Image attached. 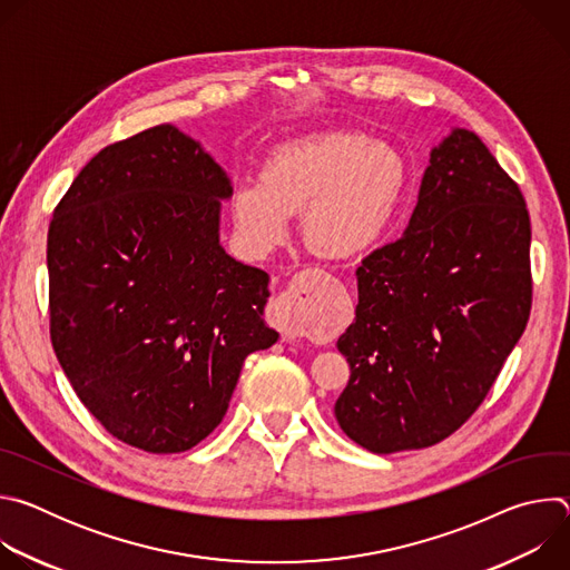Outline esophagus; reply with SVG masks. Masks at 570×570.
<instances>
[{
	"instance_id": "esophagus-1",
	"label": "esophagus",
	"mask_w": 570,
	"mask_h": 570,
	"mask_svg": "<svg viewBox=\"0 0 570 570\" xmlns=\"http://www.w3.org/2000/svg\"><path fill=\"white\" fill-rule=\"evenodd\" d=\"M304 275H295L288 288L279 297H275L268 308V320L282 332L286 341H297L308 334V324L304 322Z\"/></svg>"
}]
</instances>
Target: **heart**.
Here are the masks:
<instances>
[{"label":"heart","instance_id":"heart-1","mask_svg":"<svg viewBox=\"0 0 570 570\" xmlns=\"http://www.w3.org/2000/svg\"><path fill=\"white\" fill-rule=\"evenodd\" d=\"M405 161L381 139L358 130H322L277 146L259 180L240 183L232 209L240 234L259 250L273 248L304 209L308 248L324 257H352L383 234L403 189Z\"/></svg>","mask_w":570,"mask_h":570}]
</instances>
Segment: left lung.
Returning <instances> with one entry per match:
<instances>
[{
	"label": "left lung",
	"instance_id": "obj_1",
	"mask_svg": "<svg viewBox=\"0 0 570 570\" xmlns=\"http://www.w3.org/2000/svg\"><path fill=\"white\" fill-rule=\"evenodd\" d=\"M530 214L478 135L431 153L405 234L356 268V320L338 338L345 435L372 453L426 449L484 401L532 306Z\"/></svg>",
	"mask_w": 570,
	"mask_h": 570
}]
</instances>
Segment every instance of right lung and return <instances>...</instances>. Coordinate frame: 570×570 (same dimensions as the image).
Masks as SVG:
<instances>
[{
    "label": "right lung",
    "instance_id": "1",
    "mask_svg": "<svg viewBox=\"0 0 570 570\" xmlns=\"http://www.w3.org/2000/svg\"><path fill=\"white\" fill-rule=\"evenodd\" d=\"M229 180L174 126L99 150L47 234L49 334L73 392L117 440L183 453L225 417L248 354L277 343L268 273L218 246Z\"/></svg>",
    "mask_w": 570,
    "mask_h": 570
}]
</instances>
